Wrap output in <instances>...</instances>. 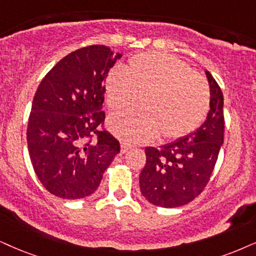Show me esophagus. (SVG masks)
I'll use <instances>...</instances> for the list:
<instances>
[{"label":"esophagus","instance_id":"1","mask_svg":"<svg viewBox=\"0 0 256 256\" xmlns=\"http://www.w3.org/2000/svg\"><path fill=\"white\" fill-rule=\"evenodd\" d=\"M131 148V145L128 144L126 142H122L120 143V152L122 154H126Z\"/></svg>","mask_w":256,"mask_h":256}]
</instances>
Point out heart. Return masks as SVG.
<instances>
[{"instance_id": "obj_1", "label": "heart", "mask_w": 256, "mask_h": 256, "mask_svg": "<svg viewBox=\"0 0 256 256\" xmlns=\"http://www.w3.org/2000/svg\"><path fill=\"white\" fill-rule=\"evenodd\" d=\"M108 108L131 111L139 98L144 111L111 118L110 128L130 143H143L158 134L178 139L195 131L210 105L208 82L184 61L162 52L138 54L128 67L114 70L105 80Z\"/></svg>"}]
</instances>
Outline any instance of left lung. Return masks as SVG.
Masks as SVG:
<instances>
[{
  "instance_id": "obj_1",
  "label": "left lung",
  "mask_w": 256,
  "mask_h": 256,
  "mask_svg": "<svg viewBox=\"0 0 256 256\" xmlns=\"http://www.w3.org/2000/svg\"><path fill=\"white\" fill-rule=\"evenodd\" d=\"M210 108L196 131L160 148H145L146 164L139 176L142 195L163 208L192 202L209 182L223 144L222 90L208 70Z\"/></svg>"
}]
</instances>
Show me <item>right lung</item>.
Here are the masks:
<instances>
[{"mask_svg":"<svg viewBox=\"0 0 256 256\" xmlns=\"http://www.w3.org/2000/svg\"><path fill=\"white\" fill-rule=\"evenodd\" d=\"M120 58L102 44L80 48L61 59L38 85L27 144L35 174L52 195L90 196L120 151L117 139L98 128L105 119V79Z\"/></svg>","mask_w":256,"mask_h":256,"instance_id":"right-lung-1","label":"right lung"}]
</instances>
